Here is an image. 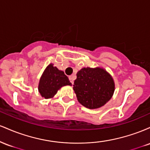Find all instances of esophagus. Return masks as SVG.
Instances as JSON below:
<instances>
[{
    "mask_svg": "<svg viewBox=\"0 0 150 150\" xmlns=\"http://www.w3.org/2000/svg\"><path fill=\"white\" fill-rule=\"evenodd\" d=\"M75 79V75H72L69 76V80H70V82H71L72 84L74 83V80Z\"/></svg>",
    "mask_w": 150,
    "mask_h": 150,
    "instance_id": "obj_1",
    "label": "esophagus"
}]
</instances>
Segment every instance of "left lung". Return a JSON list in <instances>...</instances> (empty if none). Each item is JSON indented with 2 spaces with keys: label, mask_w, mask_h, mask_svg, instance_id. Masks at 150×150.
<instances>
[{
  "label": "left lung",
  "mask_w": 150,
  "mask_h": 150,
  "mask_svg": "<svg viewBox=\"0 0 150 150\" xmlns=\"http://www.w3.org/2000/svg\"><path fill=\"white\" fill-rule=\"evenodd\" d=\"M73 90L82 106L94 109L103 106L112 98L114 80L104 68L87 67L77 72Z\"/></svg>",
  "instance_id": "8db88e82"
}]
</instances>
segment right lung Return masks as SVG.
I'll use <instances>...</instances> for the list:
<instances>
[{"label": "right lung", "instance_id": "1", "mask_svg": "<svg viewBox=\"0 0 150 150\" xmlns=\"http://www.w3.org/2000/svg\"><path fill=\"white\" fill-rule=\"evenodd\" d=\"M66 85L71 86L72 84L64 72L50 63L40 77L38 90L42 97L51 99L62 87Z\"/></svg>", "mask_w": 150, "mask_h": 150}]
</instances>
